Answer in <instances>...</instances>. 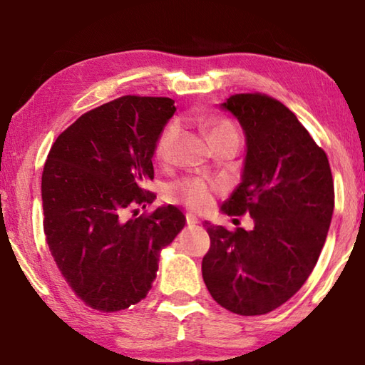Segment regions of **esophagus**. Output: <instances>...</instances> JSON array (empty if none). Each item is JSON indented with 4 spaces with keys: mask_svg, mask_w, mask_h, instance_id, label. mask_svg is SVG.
Returning <instances> with one entry per match:
<instances>
[{
    "mask_svg": "<svg viewBox=\"0 0 365 365\" xmlns=\"http://www.w3.org/2000/svg\"><path fill=\"white\" fill-rule=\"evenodd\" d=\"M187 224H188V227H193V225L200 224V220H197L193 214H187Z\"/></svg>",
    "mask_w": 365,
    "mask_h": 365,
    "instance_id": "esophagus-1",
    "label": "esophagus"
}]
</instances>
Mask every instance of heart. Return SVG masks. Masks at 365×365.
Returning a JSON list of instances; mask_svg holds the SVG:
<instances>
[{
	"label": "heart",
	"instance_id": "heart-1",
	"mask_svg": "<svg viewBox=\"0 0 365 365\" xmlns=\"http://www.w3.org/2000/svg\"><path fill=\"white\" fill-rule=\"evenodd\" d=\"M178 135H180V122L170 120L163 128V132L159 133L156 145H154V153H156L158 159L165 163V160L172 158ZM209 135H211V140L214 141L215 138L224 137V135H238V130L230 120H220L211 128ZM169 193L174 200L182 201L185 206L193 209V211H205V209L212 205L214 200L212 185L197 177L183 178V180L172 185Z\"/></svg>",
	"mask_w": 365,
	"mask_h": 365
}]
</instances>
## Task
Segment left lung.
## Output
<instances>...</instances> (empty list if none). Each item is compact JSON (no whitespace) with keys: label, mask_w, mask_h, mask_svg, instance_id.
Instances as JSON below:
<instances>
[{"label":"left lung","mask_w":365,"mask_h":365,"mask_svg":"<svg viewBox=\"0 0 365 365\" xmlns=\"http://www.w3.org/2000/svg\"><path fill=\"white\" fill-rule=\"evenodd\" d=\"M246 135L242 183L224 202L250 214L255 228L205 227L211 246L202 279L212 298L240 316H262L287 302L316 267L329 233L335 190L325 151L285 104L237 93L222 104Z\"/></svg>","instance_id":"obj_1"}]
</instances>
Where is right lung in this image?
Here are the masks:
<instances>
[{"instance_id": "obj_1", "label": "right lung", "mask_w": 365, "mask_h": 365, "mask_svg": "<svg viewBox=\"0 0 365 365\" xmlns=\"http://www.w3.org/2000/svg\"><path fill=\"white\" fill-rule=\"evenodd\" d=\"M174 113L170 98L120 96L80 115L48 153V248L67 285L96 311L117 312L146 298L160 250L185 225L172 205L137 215L156 197L146 188L154 145Z\"/></svg>"}]
</instances>
